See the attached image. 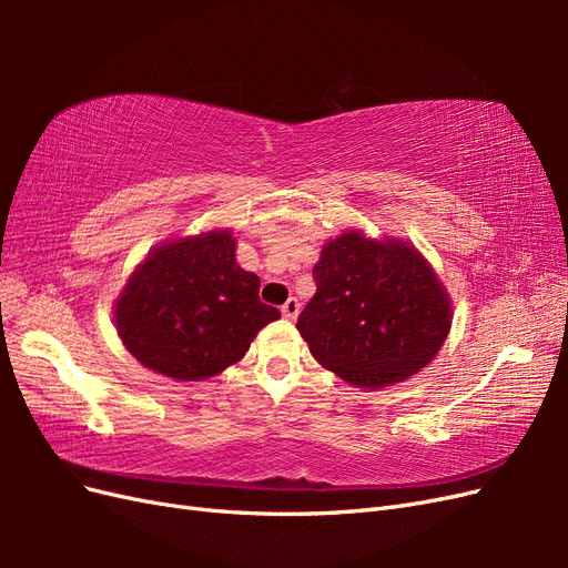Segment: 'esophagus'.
I'll list each match as a JSON object with an SVG mask.
<instances>
[{"mask_svg": "<svg viewBox=\"0 0 568 568\" xmlns=\"http://www.w3.org/2000/svg\"><path fill=\"white\" fill-rule=\"evenodd\" d=\"M298 313H301V303H298L296 298H288V301L282 305V315H284L286 320H296Z\"/></svg>", "mask_w": 568, "mask_h": 568, "instance_id": "1", "label": "esophagus"}]
</instances>
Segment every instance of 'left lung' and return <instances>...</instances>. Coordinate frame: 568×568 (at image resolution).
I'll use <instances>...</instances> for the list:
<instances>
[{
	"mask_svg": "<svg viewBox=\"0 0 568 568\" xmlns=\"http://www.w3.org/2000/svg\"><path fill=\"white\" fill-rule=\"evenodd\" d=\"M315 296L298 315L313 357L343 382L382 388L432 363L450 332V301L434 270L405 242L357 232L322 248Z\"/></svg>",
	"mask_w": 568,
	"mask_h": 568,
	"instance_id": "obj_1",
	"label": "left lung"
}]
</instances>
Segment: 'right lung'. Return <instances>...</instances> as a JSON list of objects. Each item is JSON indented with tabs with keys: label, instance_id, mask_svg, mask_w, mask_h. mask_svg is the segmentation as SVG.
<instances>
[{
	"label": "right lung",
	"instance_id": "right-lung-1",
	"mask_svg": "<svg viewBox=\"0 0 568 568\" xmlns=\"http://www.w3.org/2000/svg\"><path fill=\"white\" fill-rule=\"evenodd\" d=\"M230 232L178 239L136 267L115 303L125 348L153 372L201 382L239 363L280 311L257 296L261 280L236 265Z\"/></svg>",
	"mask_w": 568,
	"mask_h": 568
}]
</instances>
